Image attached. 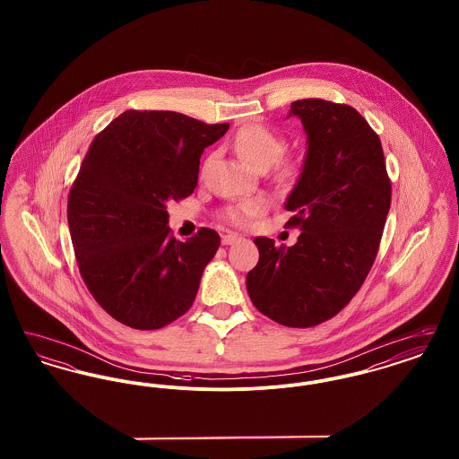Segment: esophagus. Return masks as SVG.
Returning <instances> with one entry per match:
<instances>
[{
  "mask_svg": "<svg viewBox=\"0 0 459 459\" xmlns=\"http://www.w3.org/2000/svg\"><path fill=\"white\" fill-rule=\"evenodd\" d=\"M238 240H240V236H238V234H225V236H221V244H223V246L236 244Z\"/></svg>",
  "mask_w": 459,
  "mask_h": 459,
  "instance_id": "esophagus-1",
  "label": "esophagus"
}]
</instances>
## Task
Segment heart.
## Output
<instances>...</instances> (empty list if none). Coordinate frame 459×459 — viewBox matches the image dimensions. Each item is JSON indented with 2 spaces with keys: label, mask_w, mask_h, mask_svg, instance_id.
I'll return each mask as SVG.
<instances>
[{
  "label": "heart",
  "mask_w": 459,
  "mask_h": 459,
  "mask_svg": "<svg viewBox=\"0 0 459 459\" xmlns=\"http://www.w3.org/2000/svg\"><path fill=\"white\" fill-rule=\"evenodd\" d=\"M234 148L251 169H268L272 167L285 152V139L263 126H247L240 129L234 139ZM294 169L284 165L281 169L282 177H290ZM268 208V199L264 196H251L229 206L223 212V219L234 225H246L247 221L258 217Z\"/></svg>",
  "instance_id": "b5f03b06"
}]
</instances>
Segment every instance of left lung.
Returning <instances> with one entry per match:
<instances>
[{
    "label": "left lung",
    "instance_id": "1",
    "mask_svg": "<svg viewBox=\"0 0 459 459\" xmlns=\"http://www.w3.org/2000/svg\"><path fill=\"white\" fill-rule=\"evenodd\" d=\"M305 161L285 199L301 234L294 246L255 238L258 264L247 294L263 315L285 327H313L350 303L365 282L391 208V182L380 139L348 105L298 100Z\"/></svg>",
    "mask_w": 459,
    "mask_h": 459
}]
</instances>
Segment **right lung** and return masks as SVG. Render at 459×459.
Returning <instances> with one entry per match:
<instances>
[{
	"instance_id": "obj_1",
	"label": "right lung",
	"mask_w": 459,
	"mask_h": 459,
	"mask_svg": "<svg viewBox=\"0 0 459 459\" xmlns=\"http://www.w3.org/2000/svg\"><path fill=\"white\" fill-rule=\"evenodd\" d=\"M175 111L118 115L96 135L68 196V227L91 294L127 327L172 324L196 299L220 236H170L167 203L196 189L204 148L229 131Z\"/></svg>"
}]
</instances>
